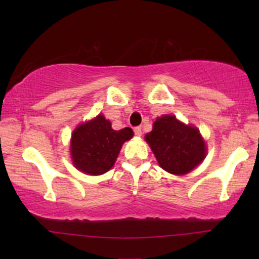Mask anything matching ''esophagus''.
Segmentation results:
<instances>
[{
  "label": "esophagus",
  "mask_w": 259,
  "mask_h": 259,
  "mask_svg": "<svg viewBox=\"0 0 259 259\" xmlns=\"http://www.w3.org/2000/svg\"><path fill=\"white\" fill-rule=\"evenodd\" d=\"M134 134H136V136H138V137H140L141 134H143V130H141V127L140 126H138V127H134Z\"/></svg>",
  "instance_id": "34e87169"
}]
</instances>
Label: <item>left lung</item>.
I'll return each mask as SVG.
<instances>
[{
  "instance_id": "obj_1",
  "label": "left lung",
  "mask_w": 259,
  "mask_h": 259,
  "mask_svg": "<svg viewBox=\"0 0 259 259\" xmlns=\"http://www.w3.org/2000/svg\"><path fill=\"white\" fill-rule=\"evenodd\" d=\"M146 141L161 168L173 175H185L204 160V140L196 127L186 126L175 115H162L146 134Z\"/></svg>"
}]
</instances>
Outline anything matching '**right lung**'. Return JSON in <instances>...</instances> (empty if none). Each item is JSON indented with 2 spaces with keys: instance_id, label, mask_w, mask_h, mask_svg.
<instances>
[{
  "instance_id": "right-lung-1",
  "label": "right lung",
  "mask_w": 259,
  "mask_h": 259,
  "mask_svg": "<svg viewBox=\"0 0 259 259\" xmlns=\"http://www.w3.org/2000/svg\"><path fill=\"white\" fill-rule=\"evenodd\" d=\"M132 137L130 127L114 131L111 122L99 114L74 131L70 143L74 165L87 175H104L114 165L122 144Z\"/></svg>"
}]
</instances>
